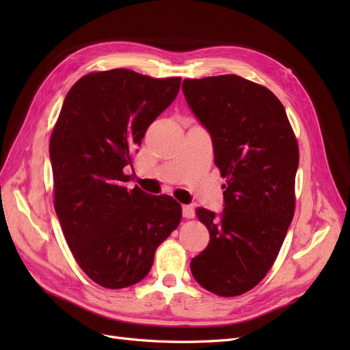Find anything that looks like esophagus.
<instances>
[{
    "instance_id": "34e87169",
    "label": "esophagus",
    "mask_w": 350,
    "mask_h": 350,
    "mask_svg": "<svg viewBox=\"0 0 350 350\" xmlns=\"http://www.w3.org/2000/svg\"><path fill=\"white\" fill-rule=\"evenodd\" d=\"M183 216L185 219L194 217V206L193 204H184L183 206Z\"/></svg>"
}]
</instances>
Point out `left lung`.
I'll list each match as a JSON object with an SVG mask.
<instances>
[{"instance_id": "obj_1", "label": "left lung", "mask_w": 350, "mask_h": 350, "mask_svg": "<svg viewBox=\"0 0 350 350\" xmlns=\"http://www.w3.org/2000/svg\"><path fill=\"white\" fill-rule=\"evenodd\" d=\"M183 92L226 178L219 217L196 210L210 241L191 260V273L204 289L238 296L271 269L293 219L298 143L280 100L257 83L225 74L187 79Z\"/></svg>"}]
</instances>
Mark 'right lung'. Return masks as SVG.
<instances>
[{
  "label": "right lung",
  "instance_id": "1",
  "mask_svg": "<svg viewBox=\"0 0 350 350\" xmlns=\"http://www.w3.org/2000/svg\"><path fill=\"white\" fill-rule=\"evenodd\" d=\"M179 86V77L125 68L90 72L67 93L51 134L57 216L80 269L103 288L143 280L156 248L181 221V204L129 189L124 172Z\"/></svg>",
  "mask_w": 350,
  "mask_h": 350
}]
</instances>
